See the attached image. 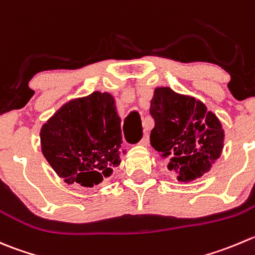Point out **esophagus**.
<instances>
[{"label":"esophagus","mask_w":255,"mask_h":255,"mask_svg":"<svg viewBox=\"0 0 255 255\" xmlns=\"http://www.w3.org/2000/svg\"><path fill=\"white\" fill-rule=\"evenodd\" d=\"M148 143H149V137H148V134H144V135H143L142 139H140L139 144L140 145H145V147H147Z\"/></svg>","instance_id":"esophagus-1"}]
</instances>
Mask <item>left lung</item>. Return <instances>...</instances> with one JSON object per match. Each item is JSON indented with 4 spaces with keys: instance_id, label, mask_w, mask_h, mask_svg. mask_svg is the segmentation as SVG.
<instances>
[{
    "instance_id": "1",
    "label": "left lung",
    "mask_w": 255,
    "mask_h": 255,
    "mask_svg": "<svg viewBox=\"0 0 255 255\" xmlns=\"http://www.w3.org/2000/svg\"><path fill=\"white\" fill-rule=\"evenodd\" d=\"M149 111L154 120L150 144L168 158V169L177 173L178 180L202 177L221 157L224 130L201 101L158 87Z\"/></svg>"
}]
</instances>
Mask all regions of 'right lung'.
<instances>
[{
	"instance_id": "add662e5",
	"label": "right lung",
	"mask_w": 255,
	"mask_h": 255,
	"mask_svg": "<svg viewBox=\"0 0 255 255\" xmlns=\"http://www.w3.org/2000/svg\"><path fill=\"white\" fill-rule=\"evenodd\" d=\"M39 135L44 158L68 184H100L121 163V118L107 92L63 105L42 126Z\"/></svg>"
}]
</instances>
